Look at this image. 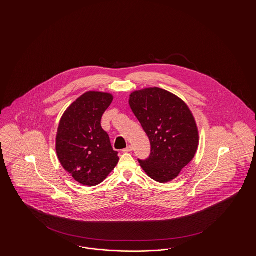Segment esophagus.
Masks as SVG:
<instances>
[{
    "label": "esophagus",
    "instance_id": "1",
    "mask_svg": "<svg viewBox=\"0 0 256 256\" xmlns=\"http://www.w3.org/2000/svg\"><path fill=\"white\" fill-rule=\"evenodd\" d=\"M132 150H134L132 146V145H128L124 150H122V152H132Z\"/></svg>",
    "mask_w": 256,
    "mask_h": 256
}]
</instances>
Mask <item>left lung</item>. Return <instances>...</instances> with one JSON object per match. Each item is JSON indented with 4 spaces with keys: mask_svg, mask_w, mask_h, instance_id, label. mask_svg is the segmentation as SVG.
Here are the masks:
<instances>
[{
    "mask_svg": "<svg viewBox=\"0 0 256 256\" xmlns=\"http://www.w3.org/2000/svg\"><path fill=\"white\" fill-rule=\"evenodd\" d=\"M128 104L150 142V156L139 160L140 166L158 182L176 178L200 143L192 111L180 98L159 87L134 91Z\"/></svg>",
    "mask_w": 256,
    "mask_h": 256,
    "instance_id": "obj_1",
    "label": "left lung"
}]
</instances>
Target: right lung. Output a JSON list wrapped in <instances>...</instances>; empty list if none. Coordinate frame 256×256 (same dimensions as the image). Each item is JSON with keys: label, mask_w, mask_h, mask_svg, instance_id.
<instances>
[{"label": "right lung", "mask_w": 256, "mask_h": 256, "mask_svg": "<svg viewBox=\"0 0 256 256\" xmlns=\"http://www.w3.org/2000/svg\"><path fill=\"white\" fill-rule=\"evenodd\" d=\"M113 95L88 91L78 98L61 117L56 150L64 170L87 186L102 182L119 162L110 136L100 126Z\"/></svg>", "instance_id": "1"}]
</instances>
